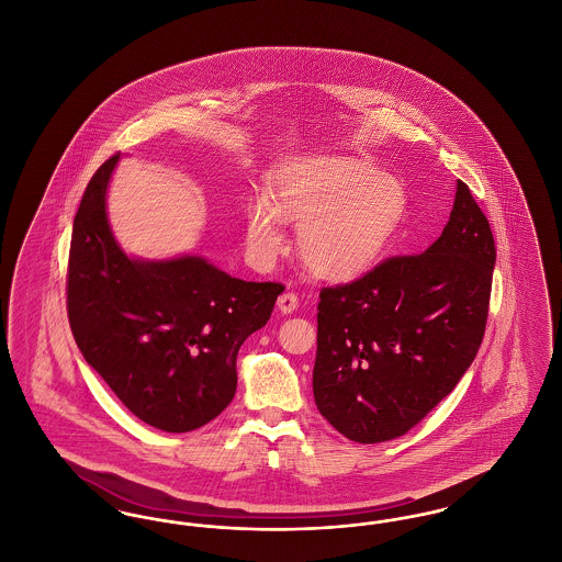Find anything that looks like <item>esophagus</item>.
<instances>
[{
  "label": "esophagus",
  "mask_w": 562,
  "mask_h": 562,
  "mask_svg": "<svg viewBox=\"0 0 562 562\" xmlns=\"http://www.w3.org/2000/svg\"><path fill=\"white\" fill-rule=\"evenodd\" d=\"M299 307V299L294 293H284L278 296V310L282 314H293L294 310Z\"/></svg>",
  "instance_id": "esophagus-1"
}]
</instances>
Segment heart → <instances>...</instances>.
<instances>
[{"instance_id": "1", "label": "heart", "mask_w": 562, "mask_h": 562, "mask_svg": "<svg viewBox=\"0 0 562 562\" xmlns=\"http://www.w3.org/2000/svg\"><path fill=\"white\" fill-rule=\"evenodd\" d=\"M408 214L401 179L356 156H312L284 164L246 206V240L257 263L284 250V223L299 225V257L314 276L346 282L373 269Z\"/></svg>"}]
</instances>
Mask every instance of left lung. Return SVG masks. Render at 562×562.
Wrapping results in <instances>:
<instances>
[{"instance_id": "8db88e82", "label": "left lung", "mask_w": 562, "mask_h": 562, "mask_svg": "<svg viewBox=\"0 0 562 562\" xmlns=\"http://www.w3.org/2000/svg\"><path fill=\"white\" fill-rule=\"evenodd\" d=\"M495 240L465 183L440 238L362 278L322 289L314 398L362 445L417 426L474 362L486 326Z\"/></svg>"}]
</instances>
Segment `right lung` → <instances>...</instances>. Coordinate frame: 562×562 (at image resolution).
Listing matches in <instances>:
<instances>
[{
    "mask_svg": "<svg viewBox=\"0 0 562 562\" xmlns=\"http://www.w3.org/2000/svg\"><path fill=\"white\" fill-rule=\"evenodd\" d=\"M120 156L90 179L74 221L67 314L86 362L140 422L191 431L234 401L238 349L268 324L276 282H246L200 255L164 261L122 250L108 218Z\"/></svg>",
    "mask_w": 562,
    "mask_h": 562,
    "instance_id": "right-lung-1",
    "label": "right lung"
}]
</instances>
